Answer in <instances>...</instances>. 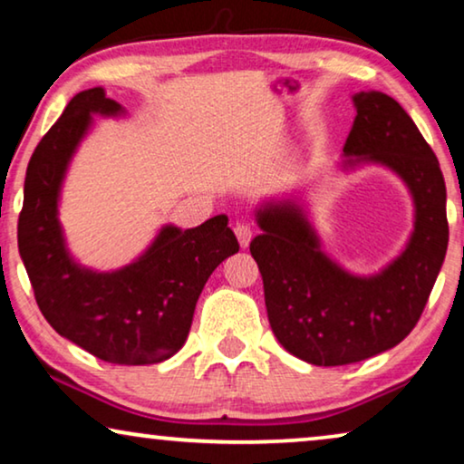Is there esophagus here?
Returning <instances> with one entry per match:
<instances>
[{
	"instance_id": "obj_1",
	"label": "esophagus",
	"mask_w": 464,
	"mask_h": 464,
	"mask_svg": "<svg viewBox=\"0 0 464 464\" xmlns=\"http://www.w3.org/2000/svg\"><path fill=\"white\" fill-rule=\"evenodd\" d=\"M234 234H237L238 245L243 246V249H246V246H249V243H251V238H253V227L246 226V224H237V227H234Z\"/></svg>"
}]
</instances>
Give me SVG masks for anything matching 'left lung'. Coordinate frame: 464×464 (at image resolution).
Instances as JSON below:
<instances>
[{
    "instance_id": "1",
    "label": "left lung",
    "mask_w": 464,
    "mask_h": 464,
    "mask_svg": "<svg viewBox=\"0 0 464 464\" xmlns=\"http://www.w3.org/2000/svg\"><path fill=\"white\" fill-rule=\"evenodd\" d=\"M344 167L376 162L401 177L416 221L401 256L382 272L354 276L321 251L304 208L266 202L251 256L264 281L266 310L285 351L313 365L370 359L416 327L448 249L446 181L440 160L401 105L384 92H357Z\"/></svg>"
}]
</instances>
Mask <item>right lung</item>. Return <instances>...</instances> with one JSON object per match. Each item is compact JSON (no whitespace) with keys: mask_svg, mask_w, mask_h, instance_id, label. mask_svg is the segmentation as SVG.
I'll list each match as a JSON object with an SVG mask.
<instances>
[{"mask_svg":"<svg viewBox=\"0 0 464 464\" xmlns=\"http://www.w3.org/2000/svg\"><path fill=\"white\" fill-rule=\"evenodd\" d=\"M92 113L120 116L124 110L103 88L82 91L37 143L24 177L18 251L37 306L56 334L107 363H160L186 344L202 287L238 251V240L226 215H215L189 230L164 226L150 249L120 270L75 264L59 224V194Z\"/></svg>","mask_w":464,"mask_h":464,"instance_id":"obj_1","label":"right lung"}]
</instances>
